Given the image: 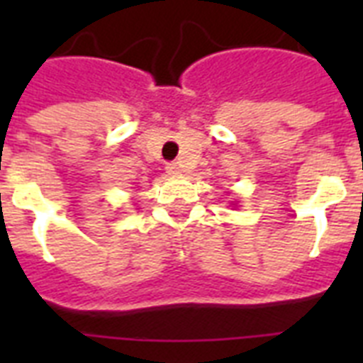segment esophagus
Returning a JSON list of instances; mask_svg holds the SVG:
<instances>
[{"mask_svg":"<svg viewBox=\"0 0 363 363\" xmlns=\"http://www.w3.org/2000/svg\"><path fill=\"white\" fill-rule=\"evenodd\" d=\"M165 171H167L169 175H179V173H181V167H179V164H175V162H173V164L165 165Z\"/></svg>","mask_w":363,"mask_h":363,"instance_id":"34e87169","label":"esophagus"}]
</instances>
